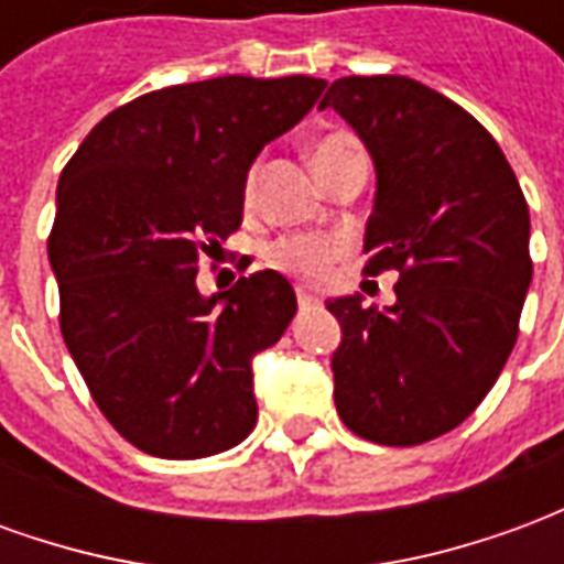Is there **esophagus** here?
<instances>
[{
    "mask_svg": "<svg viewBox=\"0 0 564 564\" xmlns=\"http://www.w3.org/2000/svg\"><path fill=\"white\" fill-rule=\"evenodd\" d=\"M295 295H299V305H302V307H317L319 305L317 295L307 293V290H299V293H295Z\"/></svg>",
    "mask_w": 564,
    "mask_h": 564,
    "instance_id": "34e87169",
    "label": "esophagus"
}]
</instances>
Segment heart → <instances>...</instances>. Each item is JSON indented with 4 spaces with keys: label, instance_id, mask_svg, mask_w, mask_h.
Instances as JSON below:
<instances>
[{
    "label": "heart",
    "instance_id": "obj_1",
    "mask_svg": "<svg viewBox=\"0 0 564 564\" xmlns=\"http://www.w3.org/2000/svg\"><path fill=\"white\" fill-rule=\"evenodd\" d=\"M354 148V139L347 132H329V135H319L311 144V162L319 174L326 165H332ZM253 196H257V165L245 174L247 205H253ZM344 247H347V241L341 235H293V238L274 241L265 250V259L283 274H293V278H302L307 283H323L329 278L332 262L344 253Z\"/></svg>",
    "mask_w": 564,
    "mask_h": 564
}]
</instances>
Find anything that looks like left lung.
I'll list each match as a JSON object with an SVG mask.
<instances>
[{
  "label": "left lung",
  "mask_w": 564,
  "mask_h": 564,
  "mask_svg": "<svg viewBox=\"0 0 564 564\" xmlns=\"http://www.w3.org/2000/svg\"><path fill=\"white\" fill-rule=\"evenodd\" d=\"M335 108L378 169L366 274L399 271L395 305L326 302L341 323L335 408L354 435L414 447L474 414L520 335L529 205L496 139L402 75L338 78Z\"/></svg>",
  "instance_id": "obj_1"
}]
</instances>
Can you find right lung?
<instances>
[{
  "mask_svg": "<svg viewBox=\"0 0 564 564\" xmlns=\"http://www.w3.org/2000/svg\"><path fill=\"white\" fill-rule=\"evenodd\" d=\"M323 90L307 75H226L144 93L59 174V329L105 420L150 456H214L257 425L250 362L295 317L293 286L265 269L205 299L198 257L238 232L257 153Z\"/></svg>",
  "mask_w": 564,
  "mask_h": 564,
  "instance_id": "right-lung-1",
  "label": "right lung"
}]
</instances>
